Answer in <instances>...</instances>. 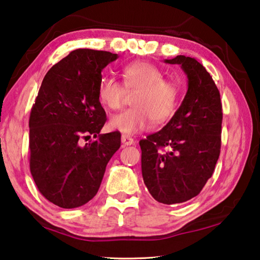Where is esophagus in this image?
Segmentation results:
<instances>
[{
	"instance_id": "obj_1",
	"label": "esophagus",
	"mask_w": 260,
	"mask_h": 260,
	"mask_svg": "<svg viewBox=\"0 0 260 260\" xmlns=\"http://www.w3.org/2000/svg\"><path fill=\"white\" fill-rule=\"evenodd\" d=\"M121 143H122V146H124V147L132 146V144H134V140L129 138V136H127V135H122L121 136Z\"/></svg>"
}]
</instances>
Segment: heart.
<instances>
[{
  "label": "heart",
  "mask_w": 260,
  "mask_h": 260,
  "mask_svg": "<svg viewBox=\"0 0 260 260\" xmlns=\"http://www.w3.org/2000/svg\"><path fill=\"white\" fill-rule=\"evenodd\" d=\"M122 85L116 79L104 76L98 87V98L105 109L117 110L126 93H136L133 109L110 118V128L124 135H134L147 131L152 120L162 124L173 117L180 101V87L173 80L164 79L159 68L149 61H135L120 70Z\"/></svg>",
  "instance_id": "b5f03b06"
}]
</instances>
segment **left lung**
<instances>
[{"mask_svg":"<svg viewBox=\"0 0 260 260\" xmlns=\"http://www.w3.org/2000/svg\"><path fill=\"white\" fill-rule=\"evenodd\" d=\"M188 89L171 120L140 141L141 169L149 192L162 204H178L199 195L212 177L221 146L222 107L212 77L199 60L179 55ZM167 147L169 151L162 153Z\"/></svg>","mask_w":260,"mask_h":260,"instance_id":"1","label":"left lung"}]
</instances>
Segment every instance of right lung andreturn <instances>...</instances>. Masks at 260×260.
<instances>
[{
  "label": "right lung",
  "instance_id": "obj_1",
  "mask_svg": "<svg viewBox=\"0 0 260 260\" xmlns=\"http://www.w3.org/2000/svg\"><path fill=\"white\" fill-rule=\"evenodd\" d=\"M117 54L77 49L43 78L29 117V169L37 187L59 208L74 209L98 193L120 133L100 134L107 114L98 98L103 69ZM90 135L99 139L85 145Z\"/></svg>",
  "mask_w": 260,
  "mask_h": 260
}]
</instances>
